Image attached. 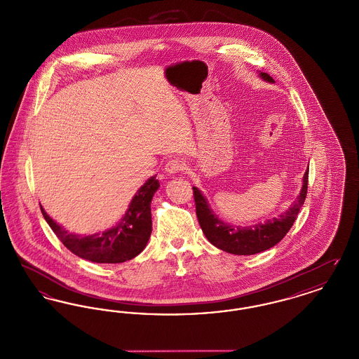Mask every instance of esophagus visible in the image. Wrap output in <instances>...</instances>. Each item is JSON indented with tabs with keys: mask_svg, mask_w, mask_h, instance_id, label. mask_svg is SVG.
Masks as SVG:
<instances>
[{
	"mask_svg": "<svg viewBox=\"0 0 359 359\" xmlns=\"http://www.w3.org/2000/svg\"><path fill=\"white\" fill-rule=\"evenodd\" d=\"M184 168H186V161L180 157H173L165 164V172H168V173H177V172L183 171Z\"/></svg>",
	"mask_w": 359,
	"mask_h": 359,
	"instance_id": "34e87169",
	"label": "esophagus"
}]
</instances>
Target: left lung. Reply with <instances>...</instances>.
<instances>
[{"label": "left lung", "mask_w": 359, "mask_h": 359, "mask_svg": "<svg viewBox=\"0 0 359 359\" xmlns=\"http://www.w3.org/2000/svg\"><path fill=\"white\" fill-rule=\"evenodd\" d=\"M259 76L264 81L273 83V79L269 74L259 72ZM307 188L308 170L304 173L303 187L300 189L299 196L294 199V202L287 211L280 214L277 218L266 219L264 223H256L248 227H236L223 222L210 208L203 194L196 187H192V189L196 205V217L205 233V238L223 252L237 256H250L273 248L274 245H277L285 237V234L293 226V222L296 221L302 205H304Z\"/></svg>", "instance_id": "obj_1"}]
</instances>
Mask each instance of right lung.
<instances>
[{
  "instance_id": "right-lung-1",
  "label": "right lung",
  "mask_w": 359,
  "mask_h": 359,
  "mask_svg": "<svg viewBox=\"0 0 359 359\" xmlns=\"http://www.w3.org/2000/svg\"><path fill=\"white\" fill-rule=\"evenodd\" d=\"M160 187L156 175L149 177L133 196L129 208L114 227L93 236H78L55 222L40 205L44 219L60 242L75 256L98 264H120L138 256L152 233L151 203Z\"/></svg>"
}]
</instances>
